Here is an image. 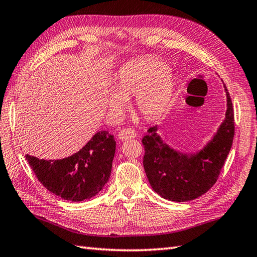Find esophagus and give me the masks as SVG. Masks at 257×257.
<instances>
[{
    "mask_svg": "<svg viewBox=\"0 0 257 257\" xmlns=\"http://www.w3.org/2000/svg\"><path fill=\"white\" fill-rule=\"evenodd\" d=\"M136 137H137L136 130L131 129V128L121 129L118 134V139H120V140H127V139H131V138H136Z\"/></svg>",
    "mask_w": 257,
    "mask_h": 257,
    "instance_id": "1",
    "label": "esophagus"
}]
</instances>
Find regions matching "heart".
<instances>
[{"instance_id":"b5f03b06","label":"heart","mask_w":257,"mask_h":257,"mask_svg":"<svg viewBox=\"0 0 257 257\" xmlns=\"http://www.w3.org/2000/svg\"><path fill=\"white\" fill-rule=\"evenodd\" d=\"M174 89V80L166 64L157 58H142L129 62L119 71L108 106L115 114H120L124 100L136 96V107L147 119L162 114Z\"/></svg>"}]
</instances>
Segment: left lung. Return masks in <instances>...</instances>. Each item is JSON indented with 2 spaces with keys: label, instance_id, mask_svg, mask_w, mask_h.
<instances>
[{
  "label": "left lung",
  "instance_id": "8db88e82",
  "mask_svg": "<svg viewBox=\"0 0 257 257\" xmlns=\"http://www.w3.org/2000/svg\"><path fill=\"white\" fill-rule=\"evenodd\" d=\"M226 91L228 109L217 135L195 156L178 153L157 135V126L143 137V166L154 192L172 201H188L207 193L217 182L234 137V112Z\"/></svg>",
  "mask_w": 257,
  "mask_h": 257
}]
</instances>
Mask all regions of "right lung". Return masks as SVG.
Wrapping results in <instances>:
<instances>
[{
	"label": "right lung",
	"mask_w": 257,
	"mask_h": 257,
	"mask_svg": "<svg viewBox=\"0 0 257 257\" xmlns=\"http://www.w3.org/2000/svg\"><path fill=\"white\" fill-rule=\"evenodd\" d=\"M116 141L108 131H98L85 147L62 160L26 156L38 181L64 200L82 201L103 189L111 173Z\"/></svg>",
	"instance_id": "1"
}]
</instances>
